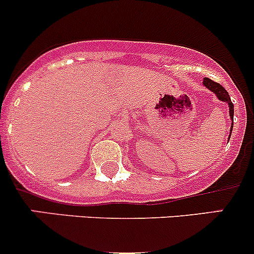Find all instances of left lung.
Here are the masks:
<instances>
[{"mask_svg": "<svg viewBox=\"0 0 254 254\" xmlns=\"http://www.w3.org/2000/svg\"><path fill=\"white\" fill-rule=\"evenodd\" d=\"M203 84L206 87L209 91H211L212 93H215V96L217 97V99L221 102H225V103L229 106V113H230V119H231V130H230V135L231 136V132H232V127H234V103L231 102V98H230V94L227 93L226 89L221 86L220 83H216L214 82L212 79L204 77L203 79ZM230 140V137H229ZM227 140V141H229Z\"/></svg>", "mask_w": 254, "mask_h": 254, "instance_id": "obj_1", "label": "left lung"}]
</instances>
